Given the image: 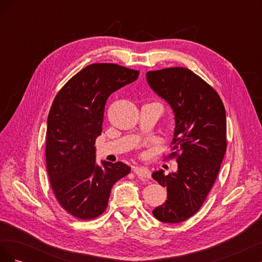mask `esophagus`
<instances>
[{
  "mask_svg": "<svg viewBox=\"0 0 262 262\" xmlns=\"http://www.w3.org/2000/svg\"><path fill=\"white\" fill-rule=\"evenodd\" d=\"M133 171L141 178H150V172L146 167H133Z\"/></svg>",
  "mask_w": 262,
  "mask_h": 262,
  "instance_id": "34e87169",
  "label": "esophagus"
}]
</instances>
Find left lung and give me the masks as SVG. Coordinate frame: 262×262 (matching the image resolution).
Here are the masks:
<instances>
[{
    "label": "left lung",
    "instance_id": "left-lung-1",
    "mask_svg": "<svg viewBox=\"0 0 262 262\" xmlns=\"http://www.w3.org/2000/svg\"><path fill=\"white\" fill-rule=\"evenodd\" d=\"M153 92L175 117L171 141L178 168L152 177L167 190V200L153 210L164 223H180L195 214L214 185L226 152V115L217 93L192 71L170 68L146 73Z\"/></svg>",
    "mask_w": 262,
    "mask_h": 262
}]
</instances>
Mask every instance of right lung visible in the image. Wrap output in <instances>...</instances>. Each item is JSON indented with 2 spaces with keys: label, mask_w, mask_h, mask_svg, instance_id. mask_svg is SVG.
Listing matches in <instances>:
<instances>
[{
  "label": "right lung",
  "mask_w": 262,
  "mask_h": 262,
  "mask_svg": "<svg viewBox=\"0 0 262 262\" xmlns=\"http://www.w3.org/2000/svg\"><path fill=\"white\" fill-rule=\"evenodd\" d=\"M139 74L112 63L91 64L71 78L53 100L47 121V171L60 205L75 217L100 215L113 186L130 172L122 162L97 164L95 141L102 131L108 97Z\"/></svg>",
  "instance_id": "right-lung-1"
}]
</instances>
